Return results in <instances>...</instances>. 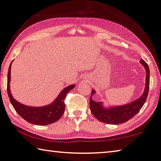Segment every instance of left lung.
Instances as JSON below:
<instances>
[{
  "label": "left lung",
  "mask_w": 161,
  "mask_h": 161,
  "mask_svg": "<svg viewBox=\"0 0 161 161\" xmlns=\"http://www.w3.org/2000/svg\"><path fill=\"white\" fill-rule=\"evenodd\" d=\"M140 63L145 68L146 72V85L143 94L137 99L126 104L105 107L103 102H96L92 99V96L96 93L94 89H92L89 106L92 114L95 118L106 124H120L129 121L138 113L146 101L150 83V70L148 64L143 59H141Z\"/></svg>",
  "instance_id": "left-lung-1"
}]
</instances>
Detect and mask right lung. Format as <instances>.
Instances as JSON below:
<instances>
[{"label":"right lung","instance_id":"right-lung-1","mask_svg":"<svg viewBox=\"0 0 161 161\" xmlns=\"http://www.w3.org/2000/svg\"><path fill=\"white\" fill-rule=\"evenodd\" d=\"M11 64L9 66L8 72V82L7 90L10 102L13 105L19 115L29 123L36 125H45L54 123L61 118L62 114L64 112L65 103L64 100L66 98V95L70 90L75 88V84L69 85L62 90L60 93L53 102L43 107H31L20 103L13 98L10 92V69Z\"/></svg>","mask_w":161,"mask_h":161}]
</instances>
